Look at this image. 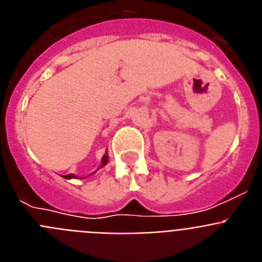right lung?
Returning <instances> with one entry per match:
<instances>
[{"label":"right lung","mask_w":262,"mask_h":262,"mask_svg":"<svg viewBox=\"0 0 262 262\" xmlns=\"http://www.w3.org/2000/svg\"><path fill=\"white\" fill-rule=\"evenodd\" d=\"M107 161H108V155L107 154H105L103 155V157H102V161H101V166H99V168H103V166L106 165V164H107ZM98 168V169H99ZM98 169H97V170H98ZM92 174H93V173H92ZM62 177L64 178H67V180H71V178H78L76 174H67V176H62Z\"/></svg>","instance_id":"right-lung-1"}]
</instances>
